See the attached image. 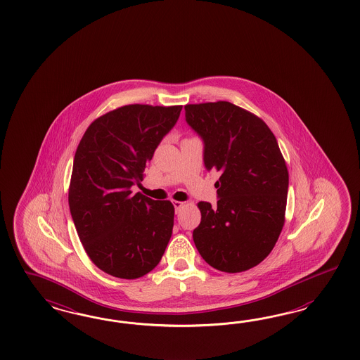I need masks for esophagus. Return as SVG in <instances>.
Wrapping results in <instances>:
<instances>
[{"label": "esophagus", "mask_w": 360, "mask_h": 360, "mask_svg": "<svg viewBox=\"0 0 360 360\" xmlns=\"http://www.w3.org/2000/svg\"><path fill=\"white\" fill-rule=\"evenodd\" d=\"M173 205H174L175 211H176V212L185 206V203H184V202H179V200H174V202H173Z\"/></svg>", "instance_id": "34e87169"}]
</instances>
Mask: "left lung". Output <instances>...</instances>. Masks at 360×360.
Returning <instances> with one entry per match:
<instances>
[{
	"mask_svg": "<svg viewBox=\"0 0 360 360\" xmlns=\"http://www.w3.org/2000/svg\"><path fill=\"white\" fill-rule=\"evenodd\" d=\"M205 141V165L219 173L218 205L199 202L196 250L212 268L239 273L272 252L285 223L289 173L272 131L229 101L185 105Z\"/></svg>",
	"mask_w": 360,
	"mask_h": 360,
	"instance_id": "obj_1",
	"label": "left lung"
}]
</instances>
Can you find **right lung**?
Segmentation results:
<instances>
[{
    "label": "right lung",
    "instance_id": "right-lung-1",
    "mask_svg": "<svg viewBox=\"0 0 360 360\" xmlns=\"http://www.w3.org/2000/svg\"><path fill=\"white\" fill-rule=\"evenodd\" d=\"M182 105L129 104L92 121L77 145L68 206L83 248L98 269L133 280L161 260L174 226L170 200H153L131 187Z\"/></svg>",
    "mask_w": 360,
    "mask_h": 360
}]
</instances>
